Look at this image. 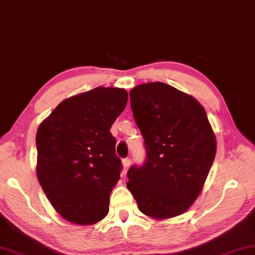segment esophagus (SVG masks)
<instances>
[{
  "instance_id": "esophagus-1",
  "label": "esophagus",
  "mask_w": 255,
  "mask_h": 255,
  "mask_svg": "<svg viewBox=\"0 0 255 255\" xmlns=\"http://www.w3.org/2000/svg\"><path fill=\"white\" fill-rule=\"evenodd\" d=\"M129 165H130V159H128V158H125V159H122V176L124 175H126V172H127V170H128V168H129Z\"/></svg>"
}]
</instances>
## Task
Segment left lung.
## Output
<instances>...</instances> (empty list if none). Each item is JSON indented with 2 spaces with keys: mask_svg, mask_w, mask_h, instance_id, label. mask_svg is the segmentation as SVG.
<instances>
[{
  "mask_svg": "<svg viewBox=\"0 0 255 255\" xmlns=\"http://www.w3.org/2000/svg\"><path fill=\"white\" fill-rule=\"evenodd\" d=\"M129 96L147 159L129 169L127 188L152 219L182 215L201 195L216 156L206 112L193 97L159 81L137 85Z\"/></svg>",
  "mask_w": 255,
  "mask_h": 255,
  "instance_id": "left-lung-1",
  "label": "left lung"
}]
</instances>
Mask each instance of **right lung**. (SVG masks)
<instances>
[{"label": "right lung", "instance_id": "right-lung-1", "mask_svg": "<svg viewBox=\"0 0 255 255\" xmlns=\"http://www.w3.org/2000/svg\"><path fill=\"white\" fill-rule=\"evenodd\" d=\"M125 88L96 87L63 100L37 130V178L53 209L78 225L108 213L120 179L111 127L126 108Z\"/></svg>", "mask_w": 255, "mask_h": 255}]
</instances>
